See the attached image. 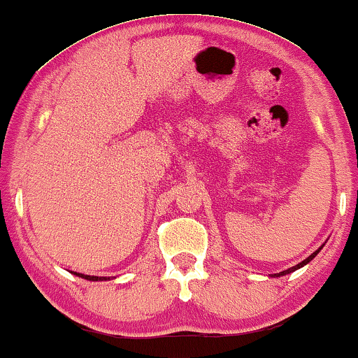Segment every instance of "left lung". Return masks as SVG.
<instances>
[{
    "label": "left lung",
    "mask_w": 358,
    "mask_h": 358,
    "mask_svg": "<svg viewBox=\"0 0 358 358\" xmlns=\"http://www.w3.org/2000/svg\"><path fill=\"white\" fill-rule=\"evenodd\" d=\"M319 252H321V248H319V250H315V252H314L313 255H310V257H308V258H306V259H304V262H301L299 264H296V266H292V268H289V270H286V271H281V273H276V275H275V276H282V275H287V273H291V271H296V270H298V268H301V266H304V264H308V263L310 262V259H313V258L315 257V255H317Z\"/></svg>",
    "instance_id": "8db88e82"
}]
</instances>
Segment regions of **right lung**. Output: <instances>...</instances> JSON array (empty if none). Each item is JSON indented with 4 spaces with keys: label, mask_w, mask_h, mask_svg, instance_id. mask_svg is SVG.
Wrapping results in <instances>:
<instances>
[{
    "label": "right lung",
    "mask_w": 358,
    "mask_h": 358,
    "mask_svg": "<svg viewBox=\"0 0 358 358\" xmlns=\"http://www.w3.org/2000/svg\"><path fill=\"white\" fill-rule=\"evenodd\" d=\"M73 275L80 276V278H85V280H90V281H103L106 278H99V276H88V275H80V273H73Z\"/></svg>",
    "instance_id": "1"
}]
</instances>
